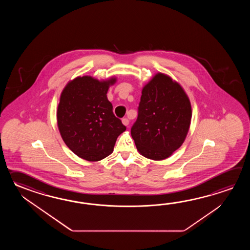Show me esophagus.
<instances>
[{"label": "esophagus", "mask_w": 250, "mask_h": 250, "mask_svg": "<svg viewBox=\"0 0 250 250\" xmlns=\"http://www.w3.org/2000/svg\"><path fill=\"white\" fill-rule=\"evenodd\" d=\"M123 123L124 126L127 127V126H128V123H129V122H128V120H127V118H124V119H123Z\"/></svg>", "instance_id": "1"}]
</instances>
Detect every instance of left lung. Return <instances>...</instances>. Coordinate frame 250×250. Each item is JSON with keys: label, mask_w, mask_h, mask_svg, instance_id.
I'll return each mask as SVG.
<instances>
[{"label": "left lung", "mask_w": 250, "mask_h": 250, "mask_svg": "<svg viewBox=\"0 0 250 250\" xmlns=\"http://www.w3.org/2000/svg\"><path fill=\"white\" fill-rule=\"evenodd\" d=\"M189 98L177 81L158 72L142 88L131 136L141 155L161 161L185 141L191 123Z\"/></svg>", "instance_id": "1"}]
</instances>
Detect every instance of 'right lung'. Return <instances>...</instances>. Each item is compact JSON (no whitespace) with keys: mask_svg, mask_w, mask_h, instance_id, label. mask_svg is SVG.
Segmentation results:
<instances>
[{"mask_svg":"<svg viewBox=\"0 0 250 250\" xmlns=\"http://www.w3.org/2000/svg\"><path fill=\"white\" fill-rule=\"evenodd\" d=\"M117 78L98 80L77 77L65 85L57 108V125L64 143L76 155L97 162L112 154L126 127L112 112L107 92Z\"/></svg>","mask_w":250,"mask_h":250,"instance_id":"obj_1","label":"right lung"}]
</instances>
